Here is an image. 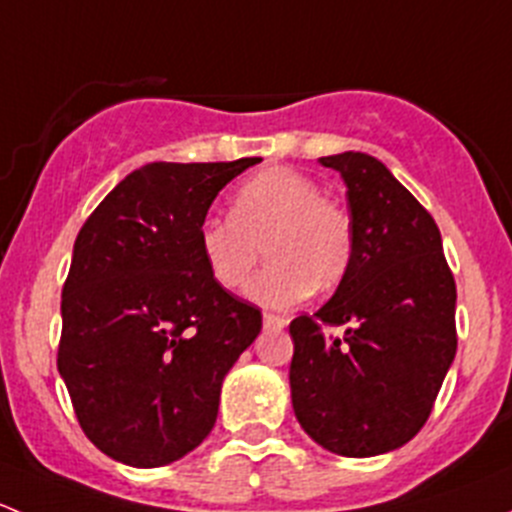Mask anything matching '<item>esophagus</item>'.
Wrapping results in <instances>:
<instances>
[{
	"label": "esophagus",
	"mask_w": 512,
	"mask_h": 512,
	"mask_svg": "<svg viewBox=\"0 0 512 512\" xmlns=\"http://www.w3.org/2000/svg\"><path fill=\"white\" fill-rule=\"evenodd\" d=\"M262 319H265V329H272V332H277V329H285L287 327V319L280 317V314H270V312H267Z\"/></svg>",
	"instance_id": "1"
}]
</instances>
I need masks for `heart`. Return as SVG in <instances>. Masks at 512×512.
<instances>
[{"label": "heart", "mask_w": 512, "mask_h": 512, "mask_svg": "<svg viewBox=\"0 0 512 512\" xmlns=\"http://www.w3.org/2000/svg\"><path fill=\"white\" fill-rule=\"evenodd\" d=\"M198 245L223 289L245 287L265 250L270 265L252 280V302L289 309L314 287L339 285L352 265L354 225L347 208L324 198L317 180L292 168H267L230 200V218H205Z\"/></svg>", "instance_id": "1"}]
</instances>
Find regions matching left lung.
I'll use <instances>...</instances> for the list:
<instances>
[{"label":"left lung","mask_w":512,"mask_h":512,"mask_svg":"<svg viewBox=\"0 0 512 512\" xmlns=\"http://www.w3.org/2000/svg\"><path fill=\"white\" fill-rule=\"evenodd\" d=\"M347 183L354 255L334 297L289 324L294 416L327 451L379 456L428 421L456 356V280L426 208L366 153L324 156ZM324 326H344L329 340Z\"/></svg>","instance_id":"1"}]
</instances>
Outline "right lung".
<instances>
[{"label":"right lung","mask_w":512,"mask_h":512,"mask_svg":"<svg viewBox=\"0 0 512 512\" xmlns=\"http://www.w3.org/2000/svg\"><path fill=\"white\" fill-rule=\"evenodd\" d=\"M260 160L148 163L79 230L56 364L86 438L126 466L200 446L225 374L260 334V309L210 277L198 245L215 195Z\"/></svg>","instance_id":"right-lung-1"}]
</instances>
